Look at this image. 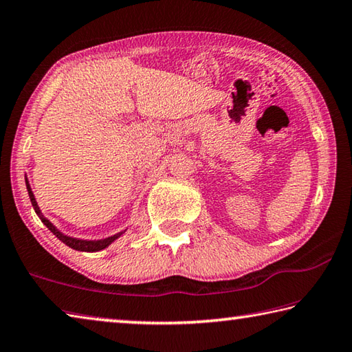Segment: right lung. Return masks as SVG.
I'll return each mask as SVG.
<instances>
[{"instance_id": "1", "label": "right lung", "mask_w": 352, "mask_h": 352, "mask_svg": "<svg viewBox=\"0 0 352 352\" xmlns=\"http://www.w3.org/2000/svg\"><path fill=\"white\" fill-rule=\"evenodd\" d=\"M26 187H28V192H29V198H30V202H32V206H34V210H35V213L38 214V218L41 219V223L45 224L49 230H51L55 236H57L61 243H65L66 245H69L71 249H74V250H80V252H98V250H102V249H107L108 245L113 243V241H116L117 238H119L123 232H119V233H116V235H113V236H108V238H104V239H97V241H88V239H78V238H72V236H67V235H65V233H61L57 227H55L51 221L49 219H46L45 217H43V213H41V210H40V207H38V204H36V201H35V196H34V193H32V190H30V186H29V182H28V179H26Z\"/></svg>"}]
</instances>
